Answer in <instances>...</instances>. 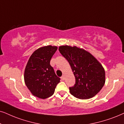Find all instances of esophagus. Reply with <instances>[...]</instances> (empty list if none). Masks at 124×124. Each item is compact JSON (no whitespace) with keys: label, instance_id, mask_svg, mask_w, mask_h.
I'll return each mask as SVG.
<instances>
[{"label":"esophagus","instance_id":"obj_1","mask_svg":"<svg viewBox=\"0 0 124 124\" xmlns=\"http://www.w3.org/2000/svg\"><path fill=\"white\" fill-rule=\"evenodd\" d=\"M61 79H62V81H63L64 80V79H65V76H62V77H61Z\"/></svg>","mask_w":124,"mask_h":124}]
</instances>
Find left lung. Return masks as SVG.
Listing matches in <instances>:
<instances>
[{"label":"left lung","mask_w":124,"mask_h":124,"mask_svg":"<svg viewBox=\"0 0 124 124\" xmlns=\"http://www.w3.org/2000/svg\"><path fill=\"white\" fill-rule=\"evenodd\" d=\"M59 51L69 62L76 78V84L69 87L70 93L81 100L96 95L105 82L101 64L88 51L76 46H61Z\"/></svg>","instance_id":"1"}]
</instances>
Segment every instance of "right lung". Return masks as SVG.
<instances>
[{
  "instance_id": "add662e5",
  "label": "right lung",
  "mask_w": 124,
  "mask_h": 124,
  "mask_svg": "<svg viewBox=\"0 0 124 124\" xmlns=\"http://www.w3.org/2000/svg\"><path fill=\"white\" fill-rule=\"evenodd\" d=\"M57 48L51 45L38 48L28 61L24 70V82L34 96L42 99L51 97L60 82L50 64Z\"/></svg>"
}]
</instances>
